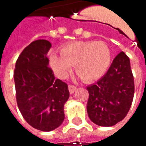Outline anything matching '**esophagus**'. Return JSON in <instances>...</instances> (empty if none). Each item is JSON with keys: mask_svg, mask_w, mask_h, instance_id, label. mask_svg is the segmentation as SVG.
Returning a JSON list of instances; mask_svg holds the SVG:
<instances>
[{"mask_svg": "<svg viewBox=\"0 0 146 146\" xmlns=\"http://www.w3.org/2000/svg\"><path fill=\"white\" fill-rule=\"evenodd\" d=\"M68 88H69V91H70V94H73V92L76 91V87H75V86L73 85H69V87H68Z\"/></svg>", "mask_w": 146, "mask_h": 146, "instance_id": "esophagus-1", "label": "esophagus"}]
</instances>
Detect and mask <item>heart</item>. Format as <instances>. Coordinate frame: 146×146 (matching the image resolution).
Segmentation results:
<instances>
[{
    "label": "heart",
    "mask_w": 146,
    "mask_h": 146,
    "mask_svg": "<svg viewBox=\"0 0 146 146\" xmlns=\"http://www.w3.org/2000/svg\"><path fill=\"white\" fill-rule=\"evenodd\" d=\"M61 55L52 52L50 65L54 74L66 78L75 66L76 73L84 81L91 82L106 73L111 62V51L102 41H76L61 49Z\"/></svg>",
    "instance_id": "1"
}]
</instances>
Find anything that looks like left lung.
Segmentation results:
<instances>
[{"instance_id":"1","label":"left lung","mask_w":146,"mask_h":146,"mask_svg":"<svg viewBox=\"0 0 146 146\" xmlns=\"http://www.w3.org/2000/svg\"><path fill=\"white\" fill-rule=\"evenodd\" d=\"M87 110L92 122L111 127L127 116L131 106L135 84L130 59L121 51L113 59L107 73L88 86Z\"/></svg>"}]
</instances>
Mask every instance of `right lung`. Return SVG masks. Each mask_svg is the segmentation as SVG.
I'll return each instance as SVG.
<instances>
[{
	"label": "right lung",
	"instance_id": "right-lung-1",
	"mask_svg": "<svg viewBox=\"0 0 146 146\" xmlns=\"http://www.w3.org/2000/svg\"><path fill=\"white\" fill-rule=\"evenodd\" d=\"M51 44L36 40L18 58L14 80L18 107L30 126L42 131L58 127L65 119L64 105L70 97L68 85L48 67Z\"/></svg>",
	"mask_w": 146,
	"mask_h": 146
}]
</instances>
